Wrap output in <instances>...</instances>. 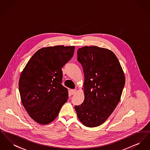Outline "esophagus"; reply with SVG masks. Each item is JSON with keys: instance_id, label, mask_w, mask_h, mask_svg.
I'll list each match as a JSON object with an SVG mask.
<instances>
[{"instance_id": "1", "label": "esophagus", "mask_w": 150, "mask_h": 150, "mask_svg": "<svg viewBox=\"0 0 150 150\" xmlns=\"http://www.w3.org/2000/svg\"><path fill=\"white\" fill-rule=\"evenodd\" d=\"M76 92H77L76 89H71V90L70 91V93H71L72 95V94H75V93H76Z\"/></svg>"}]
</instances>
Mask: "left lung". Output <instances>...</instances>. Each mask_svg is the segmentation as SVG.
<instances>
[{
    "instance_id": "8db88e82",
    "label": "left lung",
    "mask_w": 150,
    "mask_h": 150,
    "mask_svg": "<svg viewBox=\"0 0 150 150\" xmlns=\"http://www.w3.org/2000/svg\"><path fill=\"white\" fill-rule=\"evenodd\" d=\"M78 60L84 74V100L75 106L79 119L86 127L100 126L118 105L125 85L124 73L114 53L106 48H79Z\"/></svg>"
}]
</instances>
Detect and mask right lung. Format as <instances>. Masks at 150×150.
<instances>
[{
	"instance_id": "1",
	"label": "right lung",
	"mask_w": 150,
	"mask_h": 150,
	"mask_svg": "<svg viewBox=\"0 0 150 150\" xmlns=\"http://www.w3.org/2000/svg\"><path fill=\"white\" fill-rule=\"evenodd\" d=\"M75 46L56 45L36 52L20 77L22 103L36 122L46 125L53 121L69 94L62 85V67L71 58Z\"/></svg>"
}]
</instances>
